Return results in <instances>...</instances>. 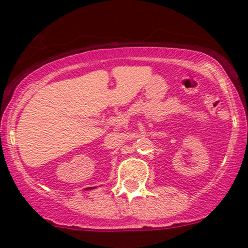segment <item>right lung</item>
<instances>
[{"label": "right lung", "instance_id": "right-lung-1", "mask_svg": "<svg viewBox=\"0 0 248 248\" xmlns=\"http://www.w3.org/2000/svg\"><path fill=\"white\" fill-rule=\"evenodd\" d=\"M92 189H94V187H86V190H92Z\"/></svg>", "mask_w": 248, "mask_h": 248}]
</instances>
